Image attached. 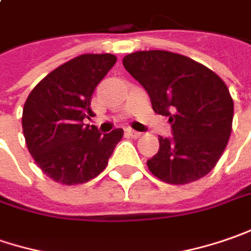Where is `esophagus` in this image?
Segmentation results:
<instances>
[{"label":"esophagus","instance_id":"esophagus-1","mask_svg":"<svg viewBox=\"0 0 251 251\" xmlns=\"http://www.w3.org/2000/svg\"><path fill=\"white\" fill-rule=\"evenodd\" d=\"M126 133H127L130 137H133V139H137V137L142 136V133H140V132H136V130H133V129H126Z\"/></svg>","mask_w":251,"mask_h":251}]
</instances>
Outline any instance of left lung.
Masks as SVG:
<instances>
[{
  "mask_svg": "<svg viewBox=\"0 0 251 251\" xmlns=\"http://www.w3.org/2000/svg\"><path fill=\"white\" fill-rule=\"evenodd\" d=\"M124 67L146 90L153 111L169 116L173 137H158L147 167L158 180L182 185L216 166L232 132L233 100L224 80L187 56L166 50L135 51Z\"/></svg>",
  "mask_w": 251,
  "mask_h": 251,
  "instance_id": "8db88e82",
  "label": "left lung"
}]
</instances>
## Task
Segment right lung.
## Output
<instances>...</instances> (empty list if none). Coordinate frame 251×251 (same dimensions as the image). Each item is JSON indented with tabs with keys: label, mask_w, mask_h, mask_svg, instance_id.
Wrapping results in <instances>:
<instances>
[{
	"label": "right lung",
	"mask_w": 251,
	"mask_h": 251,
	"mask_svg": "<svg viewBox=\"0 0 251 251\" xmlns=\"http://www.w3.org/2000/svg\"><path fill=\"white\" fill-rule=\"evenodd\" d=\"M114 54H81L49 73L27 95L22 129L39 169L66 185L84 184L101 174L124 136L114 129L104 136L84 125L94 116L95 87L114 67Z\"/></svg>",
	"instance_id": "obj_1"
}]
</instances>
